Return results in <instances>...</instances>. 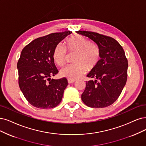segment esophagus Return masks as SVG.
I'll list each match as a JSON object with an SVG mask.
<instances>
[{"label":"esophagus","instance_id":"1","mask_svg":"<svg viewBox=\"0 0 146 146\" xmlns=\"http://www.w3.org/2000/svg\"><path fill=\"white\" fill-rule=\"evenodd\" d=\"M75 82L74 80H72V79H68V84H72V83H73V82Z\"/></svg>","mask_w":146,"mask_h":146}]
</instances>
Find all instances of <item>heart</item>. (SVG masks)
Instances as JSON below:
<instances>
[{"label": "heart", "mask_w": 146, "mask_h": 146, "mask_svg": "<svg viewBox=\"0 0 146 146\" xmlns=\"http://www.w3.org/2000/svg\"><path fill=\"white\" fill-rule=\"evenodd\" d=\"M69 53H76L74 58L75 64L68 65L60 70L62 77L75 80L81 77L87 71H91L99 64L101 59V49L96 43L91 42L85 36L76 34L70 37L66 41ZM67 51L62 44H58L53 52V60L59 66L66 62Z\"/></svg>", "instance_id": "1"}]
</instances>
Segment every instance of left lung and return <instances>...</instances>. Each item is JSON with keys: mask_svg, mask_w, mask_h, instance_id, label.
Segmentation results:
<instances>
[{"mask_svg": "<svg viewBox=\"0 0 146 146\" xmlns=\"http://www.w3.org/2000/svg\"><path fill=\"white\" fill-rule=\"evenodd\" d=\"M76 32L88 36L101 49L99 64L87 74L95 80L86 81L82 100L91 108L109 106L117 100L127 81L128 62L125 51L111 36L91 31Z\"/></svg>", "mask_w": 146, "mask_h": 146, "instance_id": "obj_1", "label": "left lung"}]
</instances>
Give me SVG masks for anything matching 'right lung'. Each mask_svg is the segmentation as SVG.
Returning a JSON list of instances; mask_svg holds the SVG:
<instances>
[{
    "instance_id": "obj_1",
    "label": "right lung",
    "mask_w": 146,
    "mask_h": 146,
    "mask_svg": "<svg viewBox=\"0 0 146 146\" xmlns=\"http://www.w3.org/2000/svg\"><path fill=\"white\" fill-rule=\"evenodd\" d=\"M71 31L39 37L26 45L17 62L19 85L29 103L37 108L50 109L61 102L68 85L66 78L53 79L58 73L53 60L54 50Z\"/></svg>"
}]
</instances>
